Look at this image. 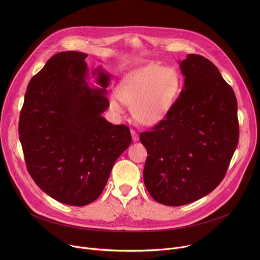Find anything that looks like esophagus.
I'll use <instances>...</instances> for the list:
<instances>
[{"mask_svg":"<svg viewBox=\"0 0 260 260\" xmlns=\"http://www.w3.org/2000/svg\"><path fill=\"white\" fill-rule=\"evenodd\" d=\"M131 134H132V138L134 142H137L139 140V135L135 129H131Z\"/></svg>","mask_w":260,"mask_h":260,"instance_id":"1","label":"esophagus"}]
</instances>
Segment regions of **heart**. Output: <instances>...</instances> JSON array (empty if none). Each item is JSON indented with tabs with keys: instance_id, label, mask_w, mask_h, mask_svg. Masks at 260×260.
I'll return each instance as SVG.
<instances>
[{
	"instance_id": "b5f03b06",
	"label": "heart",
	"mask_w": 260,
	"mask_h": 260,
	"mask_svg": "<svg viewBox=\"0 0 260 260\" xmlns=\"http://www.w3.org/2000/svg\"><path fill=\"white\" fill-rule=\"evenodd\" d=\"M180 90L178 73L169 67L147 64L129 73L110 95V106L121 112L123 104L131 106L134 118L141 124L152 126L162 121Z\"/></svg>"
}]
</instances>
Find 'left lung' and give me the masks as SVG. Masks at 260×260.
<instances>
[{
    "mask_svg": "<svg viewBox=\"0 0 260 260\" xmlns=\"http://www.w3.org/2000/svg\"><path fill=\"white\" fill-rule=\"evenodd\" d=\"M184 88L166 118L140 135L147 150L143 177L166 206L196 202L223 180L239 142L236 94L218 68L188 54L180 62Z\"/></svg>",
    "mask_w": 260,
    "mask_h": 260,
    "instance_id": "left-lung-1",
    "label": "left lung"
}]
</instances>
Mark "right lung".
I'll use <instances>...</instances> for the list:
<instances>
[{"mask_svg": "<svg viewBox=\"0 0 260 260\" xmlns=\"http://www.w3.org/2000/svg\"><path fill=\"white\" fill-rule=\"evenodd\" d=\"M86 53L59 52L30 79L19 117L26 169L38 186L59 203L82 207L102 193L116 159L132 143L129 128L107 121L110 75L92 72Z\"/></svg>", "mask_w": 260, "mask_h": 260, "instance_id": "1", "label": "right lung"}]
</instances>
